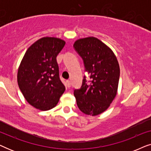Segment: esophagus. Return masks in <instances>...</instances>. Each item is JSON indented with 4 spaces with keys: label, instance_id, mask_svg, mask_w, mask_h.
<instances>
[{
    "label": "esophagus",
    "instance_id": "esophagus-1",
    "mask_svg": "<svg viewBox=\"0 0 151 151\" xmlns=\"http://www.w3.org/2000/svg\"><path fill=\"white\" fill-rule=\"evenodd\" d=\"M66 82H67V86L69 88L70 86H71V82H70V80H67V81H66Z\"/></svg>",
    "mask_w": 151,
    "mask_h": 151
}]
</instances>
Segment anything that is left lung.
<instances>
[{"label":"left lung","mask_w":151,"mask_h":151,"mask_svg":"<svg viewBox=\"0 0 151 151\" xmlns=\"http://www.w3.org/2000/svg\"><path fill=\"white\" fill-rule=\"evenodd\" d=\"M73 47L91 75L90 80L84 76L81 87L74 90L77 105L82 113L98 115L109 108L117 95L118 61L113 51L95 37L78 39Z\"/></svg>","instance_id":"left-lung-1"}]
</instances>
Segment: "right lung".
I'll return each mask as SVG.
<instances>
[{
  "instance_id": "obj_1",
  "label": "right lung",
  "mask_w": 151,
  "mask_h": 151,
  "mask_svg": "<svg viewBox=\"0 0 151 151\" xmlns=\"http://www.w3.org/2000/svg\"><path fill=\"white\" fill-rule=\"evenodd\" d=\"M65 41L44 37L31 45L18 68V86L34 108L48 111L56 106L65 86L59 77L56 57Z\"/></svg>"
}]
</instances>
